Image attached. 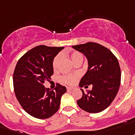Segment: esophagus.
I'll use <instances>...</instances> for the list:
<instances>
[{
  "instance_id": "obj_1",
  "label": "esophagus",
  "mask_w": 135,
  "mask_h": 135,
  "mask_svg": "<svg viewBox=\"0 0 135 135\" xmlns=\"http://www.w3.org/2000/svg\"><path fill=\"white\" fill-rule=\"evenodd\" d=\"M73 89V88H72V87H67L68 91H72Z\"/></svg>"
}]
</instances>
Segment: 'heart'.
<instances>
[{
    "mask_svg": "<svg viewBox=\"0 0 135 135\" xmlns=\"http://www.w3.org/2000/svg\"><path fill=\"white\" fill-rule=\"evenodd\" d=\"M70 58H71V61L73 63L78 59H80V58L83 59V55L78 52H73L70 55ZM60 55H57L55 57L54 60H53V62H52V67H53L54 69L57 68L58 63L60 62ZM60 80H61L62 83H65V84H67V85H73L75 81V76H74V75H64V76L61 77Z\"/></svg>",
    "mask_w": 135,
    "mask_h": 135,
    "instance_id": "1",
    "label": "heart"
}]
</instances>
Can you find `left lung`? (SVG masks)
<instances>
[{
    "mask_svg": "<svg viewBox=\"0 0 135 135\" xmlns=\"http://www.w3.org/2000/svg\"><path fill=\"white\" fill-rule=\"evenodd\" d=\"M82 52L88 61L87 71L80 80L79 86L92 85V89L83 92L77 103L81 109L89 113L103 111L117 96L121 83V69L114 55L106 47L97 43L88 42L73 46Z\"/></svg>",
    "mask_w": 135,
    "mask_h": 135,
    "instance_id": "1",
    "label": "left lung"
}]
</instances>
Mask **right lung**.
<instances>
[{
	"label": "right lung",
	"instance_id": "1",
	"mask_svg": "<svg viewBox=\"0 0 135 135\" xmlns=\"http://www.w3.org/2000/svg\"><path fill=\"white\" fill-rule=\"evenodd\" d=\"M64 47L38 46L19 59L13 75L14 93L23 109L37 119L52 117L60 108L65 86L57 84L54 90L44 86L53 74L55 57Z\"/></svg>",
	"mask_w": 135,
	"mask_h": 135
}]
</instances>
